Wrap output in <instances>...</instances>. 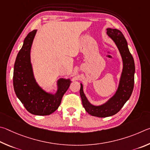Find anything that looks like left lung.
<instances>
[{"label": "left lung", "instance_id": "8db88e82", "mask_svg": "<svg viewBox=\"0 0 150 150\" xmlns=\"http://www.w3.org/2000/svg\"><path fill=\"white\" fill-rule=\"evenodd\" d=\"M107 34L115 42L122 60V70L117 90L105 103L96 106L88 101L83 93V85L80 83V94L83 107L91 116L98 117H111L117 114L130 98L134 83V61L125 36L120 30L112 28L107 29Z\"/></svg>", "mask_w": 150, "mask_h": 150}]
</instances>
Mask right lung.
I'll return each instance as SVG.
<instances>
[{"mask_svg": "<svg viewBox=\"0 0 150 150\" xmlns=\"http://www.w3.org/2000/svg\"><path fill=\"white\" fill-rule=\"evenodd\" d=\"M36 32L37 30H34L28 34L17 54L14 67L13 85L17 98L28 112L35 115H49L59 108L62 97L72 81L64 78L58 80L55 93L47 92L39 86L34 77L30 57Z\"/></svg>", "mask_w": 150, "mask_h": 150, "instance_id": "right-lung-1", "label": "right lung"}]
</instances>
